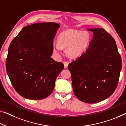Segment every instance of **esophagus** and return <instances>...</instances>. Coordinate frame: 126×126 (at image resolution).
Returning <instances> with one entry per match:
<instances>
[{
	"mask_svg": "<svg viewBox=\"0 0 126 126\" xmlns=\"http://www.w3.org/2000/svg\"><path fill=\"white\" fill-rule=\"evenodd\" d=\"M63 65H64L65 68V69L67 68V66H68V65H69V63H68V62H67V61H65V62H64V63H63Z\"/></svg>",
	"mask_w": 126,
	"mask_h": 126,
	"instance_id": "obj_1",
	"label": "esophagus"
}]
</instances>
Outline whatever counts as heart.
<instances>
[{
  "label": "heart",
  "mask_w": 126,
  "mask_h": 126,
  "mask_svg": "<svg viewBox=\"0 0 126 126\" xmlns=\"http://www.w3.org/2000/svg\"><path fill=\"white\" fill-rule=\"evenodd\" d=\"M58 43L53 44V51L56 55L61 53L63 48H67V55L75 59L80 56L87 49L91 41L88 32L69 29L61 32L58 36Z\"/></svg>",
  "instance_id": "obj_1"
}]
</instances>
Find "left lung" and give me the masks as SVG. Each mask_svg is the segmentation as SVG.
<instances>
[{
	"label": "left lung",
	"instance_id": "8db88e82",
	"mask_svg": "<svg viewBox=\"0 0 126 126\" xmlns=\"http://www.w3.org/2000/svg\"><path fill=\"white\" fill-rule=\"evenodd\" d=\"M93 32L88 48L69 63L73 91L83 102L101 101L115 91L122 68V60L114 38L101 28Z\"/></svg>",
	"mask_w": 126,
	"mask_h": 126
}]
</instances>
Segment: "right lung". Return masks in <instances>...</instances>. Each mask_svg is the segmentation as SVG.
I'll return each mask as SVG.
<instances>
[{
  "mask_svg": "<svg viewBox=\"0 0 126 126\" xmlns=\"http://www.w3.org/2000/svg\"><path fill=\"white\" fill-rule=\"evenodd\" d=\"M55 22L24 27L9 45L6 70L16 92L24 97L41 100L50 95L63 64L51 57L60 28Z\"/></svg>",
  "mask_w": 126,
  "mask_h": 126,
  "instance_id": "add662e5",
  "label": "right lung"
}]
</instances>
